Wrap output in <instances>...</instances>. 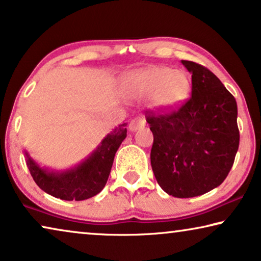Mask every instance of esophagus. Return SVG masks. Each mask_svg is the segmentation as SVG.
Returning a JSON list of instances; mask_svg holds the SVG:
<instances>
[{
  "mask_svg": "<svg viewBox=\"0 0 261 261\" xmlns=\"http://www.w3.org/2000/svg\"><path fill=\"white\" fill-rule=\"evenodd\" d=\"M145 124H146L145 118H144L143 116H139V117H136V118L131 120L130 124H129V130L130 131H137L139 129H143V127L145 126Z\"/></svg>",
  "mask_w": 261,
  "mask_h": 261,
  "instance_id": "1",
  "label": "esophagus"
}]
</instances>
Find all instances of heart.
<instances>
[{
    "mask_svg": "<svg viewBox=\"0 0 261 261\" xmlns=\"http://www.w3.org/2000/svg\"><path fill=\"white\" fill-rule=\"evenodd\" d=\"M126 91L135 98H151L158 109L171 111L188 98L190 82L184 72L153 67L134 72L126 80Z\"/></svg>",
    "mask_w": 261,
    "mask_h": 261,
    "instance_id": "b5f03b06",
    "label": "heart"
}]
</instances>
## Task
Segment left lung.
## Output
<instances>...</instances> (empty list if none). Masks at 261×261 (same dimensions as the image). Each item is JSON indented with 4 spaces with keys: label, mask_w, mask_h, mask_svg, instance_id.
<instances>
[{
    "label": "left lung",
    "mask_w": 261,
    "mask_h": 261,
    "mask_svg": "<svg viewBox=\"0 0 261 261\" xmlns=\"http://www.w3.org/2000/svg\"><path fill=\"white\" fill-rule=\"evenodd\" d=\"M192 73L191 97L168 114L146 110L153 134L151 166L170 196L191 198L227 177L239 147L236 98L203 65L181 61Z\"/></svg>",
    "instance_id": "left-lung-1"
}]
</instances>
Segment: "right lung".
Segmentation results:
<instances>
[{
    "instance_id": "right-lung-1",
    "label": "right lung",
    "mask_w": 261,
    "mask_h": 261,
    "mask_svg": "<svg viewBox=\"0 0 261 261\" xmlns=\"http://www.w3.org/2000/svg\"><path fill=\"white\" fill-rule=\"evenodd\" d=\"M125 137L126 123H123L109 134L85 161L64 172L40 168L28 152H25L27 165L35 182L50 196L63 200L89 199L106 186L115 154Z\"/></svg>"
}]
</instances>
